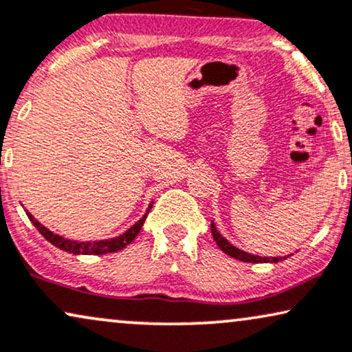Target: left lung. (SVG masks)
Returning <instances> with one entry per match:
<instances>
[{
	"mask_svg": "<svg viewBox=\"0 0 352 352\" xmlns=\"http://www.w3.org/2000/svg\"><path fill=\"white\" fill-rule=\"evenodd\" d=\"M211 232H212V237H214L217 247L221 248L222 252L228 253L229 256L235 258V260H240V261H247V263H278V261L281 260H286V258L289 256H273V258H268V256H258V255H252V253H247L243 250H240V248L234 247L232 243L228 242L222 235L217 232L214 222H211Z\"/></svg>",
	"mask_w": 352,
	"mask_h": 352,
	"instance_id": "8db88e82",
	"label": "left lung"
}]
</instances>
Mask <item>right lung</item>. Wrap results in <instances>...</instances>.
Here are the masks:
<instances>
[{
    "mask_svg": "<svg viewBox=\"0 0 352 352\" xmlns=\"http://www.w3.org/2000/svg\"><path fill=\"white\" fill-rule=\"evenodd\" d=\"M151 208H153V203L149 204L146 214L141 217V219L138 221L135 226H131L126 232H123L122 235H118V237H113V239L99 240V242H76V240L65 239V237H61V235L53 234L52 230H48L47 228H43V226L40 224V222L35 219L32 214H30V212H28V217L30 219V222L35 226V228H37L38 232L42 234L43 237H45L48 242L52 243V245L58 247L60 250L74 253V255H104V253H113V252L122 250V248H124L128 243H131L133 240L136 239V235L140 234L141 228H143L144 219H146V216H148Z\"/></svg>",
    "mask_w": 352,
    "mask_h": 352,
    "instance_id": "obj_1",
    "label": "right lung"
}]
</instances>
